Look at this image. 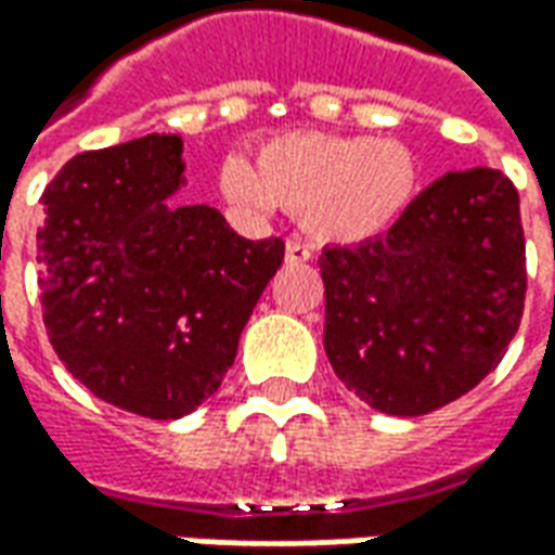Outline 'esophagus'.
<instances>
[{
	"label": "esophagus",
	"instance_id": "34e87169",
	"mask_svg": "<svg viewBox=\"0 0 555 555\" xmlns=\"http://www.w3.org/2000/svg\"><path fill=\"white\" fill-rule=\"evenodd\" d=\"M309 258H312V249H309L306 243L288 241V246H285V261H288V264H306Z\"/></svg>",
	"mask_w": 555,
	"mask_h": 555
}]
</instances>
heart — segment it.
<instances>
[{
	"label": "heart",
	"mask_w": 555,
	"mask_h": 555,
	"mask_svg": "<svg viewBox=\"0 0 555 555\" xmlns=\"http://www.w3.org/2000/svg\"><path fill=\"white\" fill-rule=\"evenodd\" d=\"M222 193L249 217L276 207L302 217L318 241L362 243L384 234L416 202L422 166L398 139L285 133L264 142L255 166L231 157Z\"/></svg>",
	"instance_id": "obj_1"
}]
</instances>
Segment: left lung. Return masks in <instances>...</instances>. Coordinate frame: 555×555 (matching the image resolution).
<instances>
[{
    "label": "left lung",
    "instance_id": "obj_1",
    "mask_svg": "<svg viewBox=\"0 0 555 555\" xmlns=\"http://www.w3.org/2000/svg\"><path fill=\"white\" fill-rule=\"evenodd\" d=\"M318 264L338 380L380 413L425 416L481 384L520 326V195L500 169L452 171L386 234Z\"/></svg>",
    "mask_w": 555,
    "mask_h": 555
}]
</instances>
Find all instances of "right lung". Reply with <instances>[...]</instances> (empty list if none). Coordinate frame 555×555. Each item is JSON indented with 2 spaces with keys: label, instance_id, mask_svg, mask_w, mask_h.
<instances>
[{
  "label": "right lung",
  "instance_id": "add662e5",
  "mask_svg": "<svg viewBox=\"0 0 555 555\" xmlns=\"http://www.w3.org/2000/svg\"><path fill=\"white\" fill-rule=\"evenodd\" d=\"M181 183V139L147 133L67 159L41 195L50 345L101 401L145 418L217 392L285 258L282 237L246 241L214 207H169Z\"/></svg>",
  "mask_w": 555,
  "mask_h": 555
}]
</instances>
